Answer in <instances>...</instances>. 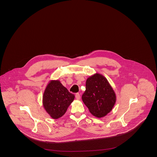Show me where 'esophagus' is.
<instances>
[{
  "label": "esophagus",
  "mask_w": 157,
  "mask_h": 157,
  "mask_svg": "<svg viewBox=\"0 0 157 157\" xmlns=\"http://www.w3.org/2000/svg\"><path fill=\"white\" fill-rule=\"evenodd\" d=\"M75 97L76 98V99H79L80 98H81V97H80V94H79V93H76V95H75Z\"/></svg>",
  "instance_id": "34e87169"
}]
</instances>
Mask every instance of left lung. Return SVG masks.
Listing matches in <instances>:
<instances>
[{
    "label": "left lung",
    "instance_id": "obj_1",
    "mask_svg": "<svg viewBox=\"0 0 157 157\" xmlns=\"http://www.w3.org/2000/svg\"><path fill=\"white\" fill-rule=\"evenodd\" d=\"M82 99L91 114L97 118H102L111 111L117 98L106 78L97 73L87 79L86 90Z\"/></svg>",
    "mask_w": 157,
    "mask_h": 157
}]
</instances>
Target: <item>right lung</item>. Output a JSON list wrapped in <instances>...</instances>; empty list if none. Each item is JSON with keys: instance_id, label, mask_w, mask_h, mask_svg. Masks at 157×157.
I'll return each mask as SVG.
<instances>
[{"instance_id": "right-lung-1", "label": "right lung", "mask_w": 157, "mask_h": 157, "mask_svg": "<svg viewBox=\"0 0 157 157\" xmlns=\"http://www.w3.org/2000/svg\"><path fill=\"white\" fill-rule=\"evenodd\" d=\"M75 95L70 93L59 80H52L45 88L43 95V106L50 117L55 120L62 117Z\"/></svg>"}]
</instances>
